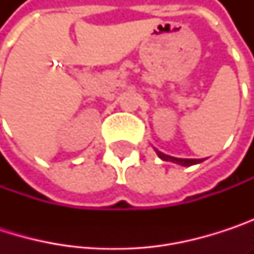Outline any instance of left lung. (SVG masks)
Instances as JSON below:
<instances>
[{
    "mask_svg": "<svg viewBox=\"0 0 254 254\" xmlns=\"http://www.w3.org/2000/svg\"><path fill=\"white\" fill-rule=\"evenodd\" d=\"M157 156L165 160V162H174L177 165H181V166H191V165H197V163H201L203 160L201 159H178V157H172V156H168V154H163L162 151L156 150Z\"/></svg>",
    "mask_w": 254,
    "mask_h": 254,
    "instance_id": "1",
    "label": "left lung"
}]
</instances>
